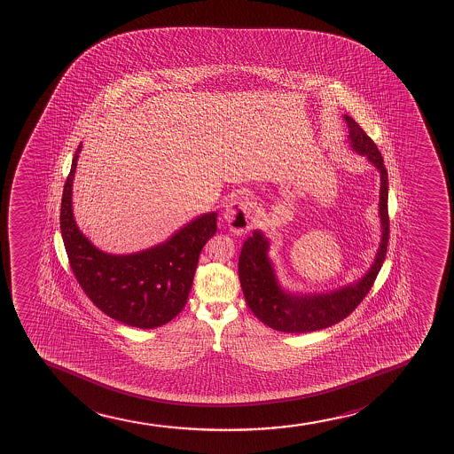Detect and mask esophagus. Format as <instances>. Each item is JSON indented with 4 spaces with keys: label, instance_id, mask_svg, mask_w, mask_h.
<instances>
[{
    "label": "esophagus",
    "instance_id": "34e87169",
    "mask_svg": "<svg viewBox=\"0 0 454 454\" xmlns=\"http://www.w3.org/2000/svg\"><path fill=\"white\" fill-rule=\"evenodd\" d=\"M252 213H254L252 200L247 198L234 199V200H231L230 204L226 205L223 217L230 224L231 231L234 234L241 235L246 234L250 230Z\"/></svg>",
    "mask_w": 454,
    "mask_h": 454
}]
</instances>
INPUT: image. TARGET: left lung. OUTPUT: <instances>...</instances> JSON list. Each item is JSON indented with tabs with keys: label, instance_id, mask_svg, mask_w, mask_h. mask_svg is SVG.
Wrapping results in <instances>:
<instances>
[{
	"label": "left lung",
	"instance_id": "8db88e82",
	"mask_svg": "<svg viewBox=\"0 0 454 454\" xmlns=\"http://www.w3.org/2000/svg\"><path fill=\"white\" fill-rule=\"evenodd\" d=\"M350 128V142L356 153L367 155L380 172V219H382V245L376 260L367 275L352 286L341 290L314 294V296H293L280 290L276 282L270 261L267 258L269 241L260 231L246 239L239 258V276L250 311L264 325L286 332L306 333L333 326L350 316L357 305L365 299L387 256L389 241V215H387V172L383 164L382 153L355 119L346 116Z\"/></svg>",
	"mask_w": 454,
	"mask_h": 454
}]
</instances>
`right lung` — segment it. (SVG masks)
Wrapping results in <instances>:
<instances>
[{"label":"right lung","instance_id":"right-lung-1","mask_svg":"<svg viewBox=\"0 0 454 454\" xmlns=\"http://www.w3.org/2000/svg\"><path fill=\"white\" fill-rule=\"evenodd\" d=\"M78 146L61 194L60 230L74 276L93 305L128 326L153 329L178 316L193 286L199 255L217 231V213L202 215L166 243L133 255H107L90 245L72 215Z\"/></svg>","mask_w":454,"mask_h":454}]
</instances>
